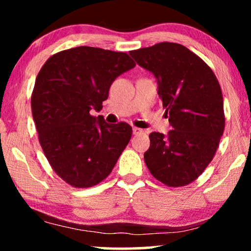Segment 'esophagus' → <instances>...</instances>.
Wrapping results in <instances>:
<instances>
[{
	"mask_svg": "<svg viewBox=\"0 0 251 251\" xmlns=\"http://www.w3.org/2000/svg\"><path fill=\"white\" fill-rule=\"evenodd\" d=\"M132 132H133V135H139V133H143L144 132V130L143 129H139V128H133L132 129Z\"/></svg>",
	"mask_w": 251,
	"mask_h": 251,
	"instance_id": "34e87169",
	"label": "esophagus"
}]
</instances>
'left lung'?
<instances>
[{
  "label": "left lung",
  "mask_w": 251,
  "mask_h": 251,
  "mask_svg": "<svg viewBox=\"0 0 251 251\" xmlns=\"http://www.w3.org/2000/svg\"><path fill=\"white\" fill-rule=\"evenodd\" d=\"M129 53L155 76L173 129L151 133L146 166L168 186L190 184L211 162L224 131L221 85L211 68L181 44L162 42Z\"/></svg>",
  "instance_id": "8db88e82"
}]
</instances>
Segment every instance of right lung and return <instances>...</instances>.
Returning <instances> with one entry per match:
<instances>
[{
	"mask_svg": "<svg viewBox=\"0 0 251 251\" xmlns=\"http://www.w3.org/2000/svg\"><path fill=\"white\" fill-rule=\"evenodd\" d=\"M136 66L125 52L92 47L60 51L37 74L32 113L48 161L74 187H91L111 174L131 138L125 122L109 125L99 112L111 84Z\"/></svg>",
	"mask_w": 251,
	"mask_h": 251,
	"instance_id": "obj_1",
	"label": "right lung"
}]
</instances>
